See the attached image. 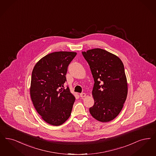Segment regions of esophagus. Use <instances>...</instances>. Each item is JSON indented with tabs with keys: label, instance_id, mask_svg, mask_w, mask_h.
<instances>
[{
	"label": "esophagus",
	"instance_id": "34e87169",
	"mask_svg": "<svg viewBox=\"0 0 156 156\" xmlns=\"http://www.w3.org/2000/svg\"><path fill=\"white\" fill-rule=\"evenodd\" d=\"M80 96L81 98H84V97L86 96V94L85 93H81V94H80Z\"/></svg>",
	"mask_w": 156,
	"mask_h": 156
}]
</instances>
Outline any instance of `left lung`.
Here are the masks:
<instances>
[{
    "label": "left lung",
    "mask_w": 156,
    "mask_h": 156,
    "mask_svg": "<svg viewBox=\"0 0 156 156\" xmlns=\"http://www.w3.org/2000/svg\"><path fill=\"white\" fill-rule=\"evenodd\" d=\"M82 53L94 81L92 90L94 103L89 108V112L99 121H110L121 112L127 97L124 64L119 57L99 48Z\"/></svg>",
    "instance_id": "obj_1"
}]
</instances>
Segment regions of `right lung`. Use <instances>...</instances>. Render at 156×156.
Returning a JSON list of instances; mask_svg holds the SVG:
<instances>
[{
    "mask_svg": "<svg viewBox=\"0 0 156 156\" xmlns=\"http://www.w3.org/2000/svg\"><path fill=\"white\" fill-rule=\"evenodd\" d=\"M76 52L56 51L42 57L32 70L30 94L37 112L45 122L58 126L71 115L74 96L67 87L66 75Z\"/></svg>",
    "mask_w": 156,
    "mask_h": 156,
    "instance_id": "obj_1",
    "label": "right lung"
}]
</instances>
